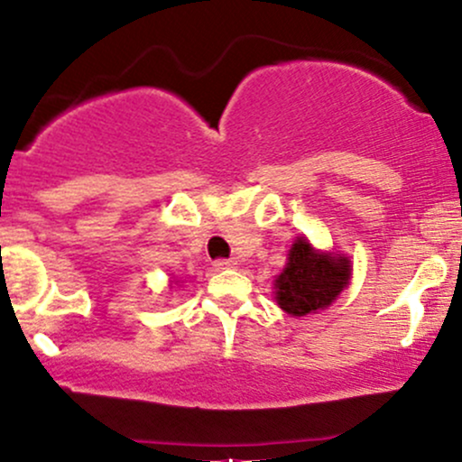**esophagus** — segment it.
<instances>
[{
	"mask_svg": "<svg viewBox=\"0 0 462 462\" xmlns=\"http://www.w3.org/2000/svg\"><path fill=\"white\" fill-rule=\"evenodd\" d=\"M213 267L217 269V272H221V269H232V267H236V261H232V258H217V261L213 263Z\"/></svg>",
	"mask_w": 462,
	"mask_h": 462,
	"instance_id": "34e87169",
	"label": "esophagus"
}]
</instances>
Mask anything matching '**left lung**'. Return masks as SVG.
Returning <instances> with one entry per match:
<instances>
[{"label": "left lung", "mask_w": 462, "mask_h": 462, "mask_svg": "<svg viewBox=\"0 0 462 462\" xmlns=\"http://www.w3.org/2000/svg\"><path fill=\"white\" fill-rule=\"evenodd\" d=\"M349 261L312 249L309 238H298L289 252V263L275 280V300L293 317L330 306L349 282Z\"/></svg>", "instance_id": "obj_1"}]
</instances>
